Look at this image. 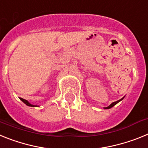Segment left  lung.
Instances as JSON below:
<instances>
[{
  "instance_id": "8db88e82",
  "label": "left lung",
  "mask_w": 148,
  "mask_h": 148,
  "mask_svg": "<svg viewBox=\"0 0 148 148\" xmlns=\"http://www.w3.org/2000/svg\"><path fill=\"white\" fill-rule=\"evenodd\" d=\"M122 99H123V98H121V100H119V101H115V102H113L112 103H111V104H110L109 106H107V107H105V109H110V108H111V107H112V106H115V104H117V103H119V101H121Z\"/></svg>"
}]
</instances>
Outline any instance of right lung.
<instances>
[{"instance_id": "add662e5", "label": "right lung", "mask_w": 148, "mask_h": 148, "mask_svg": "<svg viewBox=\"0 0 148 148\" xmlns=\"http://www.w3.org/2000/svg\"><path fill=\"white\" fill-rule=\"evenodd\" d=\"M21 101H22L23 102H24V103H25V104L27 105V106H35V105H32V104H30V103H29L27 101H26V100H24V99L21 98Z\"/></svg>"}]
</instances>
